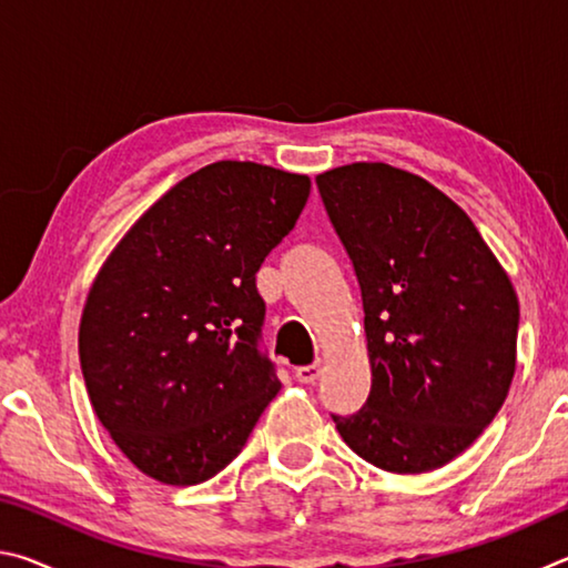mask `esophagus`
I'll return each instance as SVG.
<instances>
[{
    "label": "esophagus",
    "instance_id": "1",
    "mask_svg": "<svg viewBox=\"0 0 568 568\" xmlns=\"http://www.w3.org/2000/svg\"><path fill=\"white\" fill-rule=\"evenodd\" d=\"M321 361H315L313 365H297L295 368V378L301 381V383H315L318 381V376H321Z\"/></svg>",
    "mask_w": 568,
    "mask_h": 568
}]
</instances>
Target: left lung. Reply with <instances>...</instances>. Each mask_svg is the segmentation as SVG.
<instances>
[{
    "instance_id": "obj_1",
    "label": "left lung",
    "mask_w": 568,
    "mask_h": 568,
    "mask_svg": "<svg viewBox=\"0 0 568 568\" xmlns=\"http://www.w3.org/2000/svg\"><path fill=\"white\" fill-rule=\"evenodd\" d=\"M361 285L371 396L335 428L390 474L446 466L484 434L511 388L518 297L470 217L386 162L315 178Z\"/></svg>"
}]
</instances>
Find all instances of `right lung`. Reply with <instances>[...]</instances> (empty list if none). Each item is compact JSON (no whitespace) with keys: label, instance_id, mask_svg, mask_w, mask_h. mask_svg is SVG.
I'll use <instances>...</instances> for the list:
<instances>
[{"label":"right lung","instance_id":"1","mask_svg":"<svg viewBox=\"0 0 568 568\" xmlns=\"http://www.w3.org/2000/svg\"><path fill=\"white\" fill-rule=\"evenodd\" d=\"M311 180L223 160L168 190L112 250L80 323L92 408L142 474L195 486L220 474L281 390L261 351L267 253Z\"/></svg>","mask_w":568,"mask_h":568}]
</instances>
